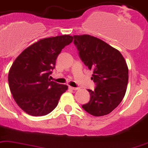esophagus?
<instances>
[{"mask_svg": "<svg viewBox=\"0 0 148 148\" xmlns=\"http://www.w3.org/2000/svg\"><path fill=\"white\" fill-rule=\"evenodd\" d=\"M69 88L72 90H78L77 87H73V86H69Z\"/></svg>", "mask_w": 148, "mask_h": 148, "instance_id": "1", "label": "esophagus"}]
</instances>
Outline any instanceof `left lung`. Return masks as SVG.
<instances>
[{"mask_svg":"<svg viewBox=\"0 0 148 148\" xmlns=\"http://www.w3.org/2000/svg\"><path fill=\"white\" fill-rule=\"evenodd\" d=\"M74 42L84 64L93 71L97 86L88 90L90 100L83 109L93 116L108 115L124 98L128 81V68L119 50L90 35L74 36Z\"/></svg>","mask_w":148,"mask_h":148,"instance_id":"8db88e82","label":"left lung"}]
</instances>
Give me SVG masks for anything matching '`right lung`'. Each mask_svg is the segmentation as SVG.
<instances>
[{"instance_id": "obj_1", "label": "right lung", "mask_w": 148, "mask_h": 148, "mask_svg": "<svg viewBox=\"0 0 148 148\" xmlns=\"http://www.w3.org/2000/svg\"><path fill=\"white\" fill-rule=\"evenodd\" d=\"M72 41L69 35L39 39L15 59L10 68L8 83L14 100L25 112L42 116L57 106L68 86L51 81L49 77L58 55Z\"/></svg>"}]
</instances>
